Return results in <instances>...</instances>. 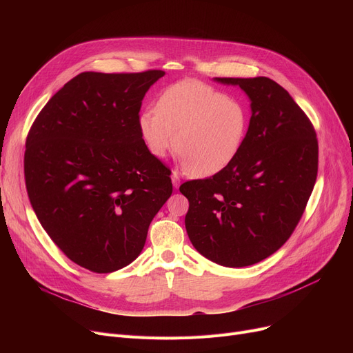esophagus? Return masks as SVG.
Here are the masks:
<instances>
[{
    "instance_id": "obj_1",
    "label": "esophagus",
    "mask_w": 353,
    "mask_h": 353,
    "mask_svg": "<svg viewBox=\"0 0 353 353\" xmlns=\"http://www.w3.org/2000/svg\"><path fill=\"white\" fill-rule=\"evenodd\" d=\"M172 181H173V188L179 189V186H180V177H179V174L176 172H173V174H172Z\"/></svg>"
}]
</instances>
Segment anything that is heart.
<instances>
[{
  "label": "heart",
  "instance_id": "heart-1",
  "mask_svg": "<svg viewBox=\"0 0 353 353\" xmlns=\"http://www.w3.org/2000/svg\"><path fill=\"white\" fill-rule=\"evenodd\" d=\"M249 128L245 104L199 81H180L167 88L157 108L139 116L141 139L154 157L176 145L184 169L196 176L221 172L237 157Z\"/></svg>",
  "mask_w": 353,
  "mask_h": 353
}]
</instances>
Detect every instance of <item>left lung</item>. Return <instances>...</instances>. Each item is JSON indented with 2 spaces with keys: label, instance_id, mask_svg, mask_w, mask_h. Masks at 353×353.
Wrapping results in <instances>:
<instances>
[{
  "label": "left lung",
  "instance_id": "1",
  "mask_svg": "<svg viewBox=\"0 0 353 353\" xmlns=\"http://www.w3.org/2000/svg\"><path fill=\"white\" fill-rule=\"evenodd\" d=\"M237 85L252 116L237 157L180 186L194 249L226 268L250 266L281 249L305 212L318 176L314 128L289 92L268 77L214 79Z\"/></svg>",
  "mask_w": 353,
  "mask_h": 353
}]
</instances>
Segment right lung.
<instances>
[{"mask_svg":"<svg viewBox=\"0 0 353 353\" xmlns=\"http://www.w3.org/2000/svg\"><path fill=\"white\" fill-rule=\"evenodd\" d=\"M163 76L81 72L50 99L27 136L24 174L37 219L70 261L91 272L137 259L172 196L170 170L139 130L141 101Z\"/></svg>","mask_w":353,"mask_h":353,"instance_id":"obj_1","label":"right lung"}]
</instances>
